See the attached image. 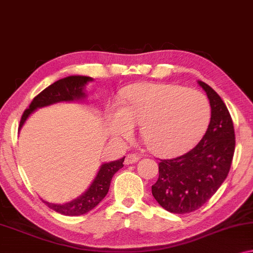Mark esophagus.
<instances>
[{"label":"esophagus","mask_w":253,"mask_h":253,"mask_svg":"<svg viewBox=\"0 0 253 253\" xmlns=\"http://www.w3.org/2000/svg\"><path fill=\"white\" fill-rule=\"evenodd\" d=\"M138 159H139V157L137 156V154L128 153L127 156H126V158H125V164L126 165H131V164H134V163H137Z\"/></svg>","instance_id":"obj_1"}]
</instances>
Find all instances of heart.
<instances>
[{"label": "heart", "mask_w": 253, "mask_h": 253, "mask_svg": "<svg viewBox=\"0 0 253 253\" xmlns=\"http://www.w3.org/2000/svg\"><path fill=\"white\" fill-rule=\"evenodd\" d=\"M210 118L208 101L194 89L174 84L141 83L128 86L122 108L109 111V129L116 137L129 138L135 125L151 152L171 157L190 149L205 133Z\"/></svg>", "instance_id": "obj_1"}]
</instances>
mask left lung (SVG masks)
Wrapping results in <instances>:
<instances>
[{"label": "left lung", "instance_id": "obj_1", "mask_svg": "<svg viewBox=\"0 0 253 253\" xmlns=\"http://www.w3.org/2000/svg\"><path fill=\"white\" fill-rule=\"evenodd\" d=\"M208 96L210 123L197 145L183 156L163 159L152 195L169 212L198 210L216 193L228 175L235 150L232 117L224 101L208 84L199 82Z\"/></svg>", "mask_w": 253, "mask_h": 253}]
</instances>
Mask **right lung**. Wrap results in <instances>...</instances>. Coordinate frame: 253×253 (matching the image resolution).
Wrapping results in <instances>:
<instances>
[{
  "instance_id": "obj_1",
  "label": "right lung",
  "mask_w": 253,
  "mask_h": 253,
  "mask_svg": "<svg viewBox=\"0 0 253 253\" xmlns=\"http://www.w3.org/2000/svg\"><path fill=\"white\" fill-rule=\"evenodd\" d=\"M90 81H92V78L86 76H69L60 79V81L53 83L48 87L43 89L42 92L34 97L29 107L24 111L20 119L19 129L25 123V120L28 118V116L37 108H42L55 102H61V101H73L84 97L85 94L83 92V88H84L86 83ZM124 160H125V157L119 160L112 161V163L102 165L95 179L93 180L92 185L84 194L76 200H73L66 205H53V203H48L46 201L43 202L46 203L48 208L61 214H66V216H81V214L88 212L93 208H95L107 195L112 176L120 168L124 167Z\"/></svg>"
}]
</instances>
